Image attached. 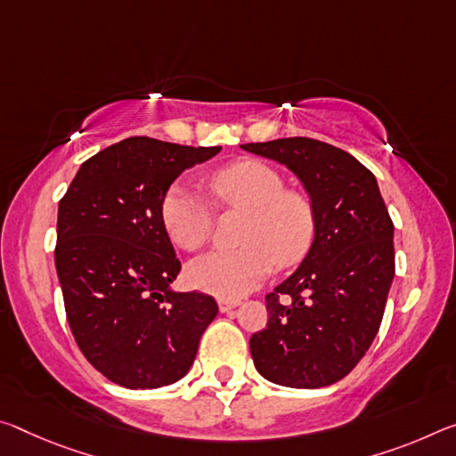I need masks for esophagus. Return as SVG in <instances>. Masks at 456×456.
I'll return each mask as SVG.
<instances>
[{
    "label": "esophagus",
    "mask_w": 456,
    "mask_h": 456,
    "mask_svg": "<svg viewBox=\"0 0 456 456\" xmlns=\"http://www.w3.org/2000/svg\"><path fill=\"white\" fill-rule=\"evenodd\" d=\"M241 302L240 300H219V310L221 313H231V310L240 306Z\"/></svg>",
    "instance_id": "34e87169"
}]
</instances>
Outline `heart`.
<instances>
[{
  "instance_id": "obj_1",
  "label": "heart",
  "mask_w": 456,
  "mask_h": 456,
  "mask_svg": "<svg viewBox=\"0 0 456 456\" xmlns=\"http://www.w3.org/2000/svg\"><path fill=\"white\" fill-rule=\"evenodd\" d=\"M225 208L245 211L240 249H215L186 267L189 284L221 300H240L280 267L300 262L314 237V208L306 194L284 189L278 170L259 160H237L208 176ZM162 221L180 249L197 251L211 240L213 207L199 192L175 184L162 200Z\"/></svg>"
}]
</instances>
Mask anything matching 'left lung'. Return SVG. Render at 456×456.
Returning <instances> with one entry per match:
<instances>
[{"label":"left lung","mask_w":456,"mask_h":456,"mask_svg":"<svg viewBox=\"0 0 456 456\" xmlns=\"http://www.w3.org/2000/svg\"><path fill=\"white\" fill-rule=\"evenodd\" d=\"M286 166L314 208L308 254L265 296L267 324L249 338L256 370L286 387L343 379L378 335L392 286L394 223L357 158L313 137L243 143Z\"/></svg>","instance_id":"1"}]
</instances>
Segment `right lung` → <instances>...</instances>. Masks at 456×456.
<instances>
[{"label": "right lung", "mask_w": 456, "mask_h": 456, "mask_svg": "<svg viewBox=\"0 0 456 456\" xmlns=\"http://www.w3.org/2000/svg\"><path fill=\"white\" fill-rule=\"evenodd\" d=\"M221 146L127 137L81 164L59 202L56 273L78 349L129 389L170 386L189 373L219 306L170 284L180 262L162 221L170 184Z\"/></svg>", "instance_id": "obj_1"}]
</instances>
